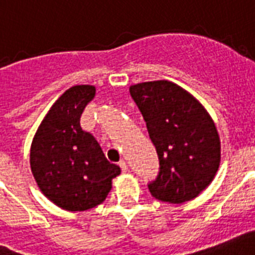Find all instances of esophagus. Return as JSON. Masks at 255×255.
<instances>
[{
    "mask_svg": "<svg viewBox=\"0 0 255 255\" xmlns=\"http://www.w3.org/2000/svg\"><path fill=\"white\" fill-rule=\"evenodd\" d=\"M119 166H121V169H122V171H123V173H126V171L128 170V165H127V162H126V161L122 160L121 162H119Z\"/></svg>",
    "mask_w": 255,
    "mask_h": 255,
    "instance_id": "esophagus-1",
    "label": "esophagus"
}]
</instances>
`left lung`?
Instances as JSON below:
<instances>
[{
  "label": "left lung",
  "mask_w": 255,
  "mask_h": 255,
  "mask_svg": "<svg viewBox=\"0 0 255 255\" xmlns=\"http://www.w3.org/2000/svg\"><path fill=\"white\" fill-rule=\"evenodd\" d=\"M129 94L156 146L160 171L148 185L161 202H188L210 185L220 165V137L202 103L170 81L132 85Z\"/></svg>",
  "instance_id": "8db88e82"
}]
</instances>
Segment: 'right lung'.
<instances>
[{
  "instance_id": "add662e5",
  "label": "right lung",
  "mask_w": 255,
  "mask_h": 255,
  "mask_svg": "<svg viewBox=\"0 0 255 255\" xmlns=\"http://www.w3.org/2000/svg\"><path fill=\"white\" fill-rule=\"evenodd\" d=\"M94 95L92 85L68 89L49 109L31 144V171L40 191L72 212L101 204L121 174V167L107 161L94 136L80 126Z\"/></svg>"
}]
</instances>
